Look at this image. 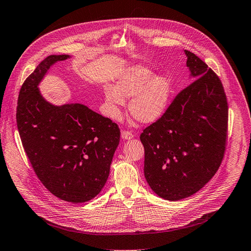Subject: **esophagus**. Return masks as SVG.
<instances>
[{
	"mask_svg": "<svg viewBox=\"0 0 251 251\" xmlns=\"http://www.w3.org/2000/svg\"><path fill=\"white\" fill-rule=\"evenodd\" d=\"M134 137H135V135L132 132H129V130H123L122 132V138L124 140H129Z\"/></svg>",
	"mask_w": 251,
	"mask_h": 251,
	"instance_id": "1",
	"label": "esophagus"
}]
</instances>
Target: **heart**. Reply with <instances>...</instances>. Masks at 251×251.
I'll use <instances>...</instances> for the list:
<instances>
[{
  "label": "heart",
  "mask_w": 251,
  "mask_h": 251,
  "mask_svg": "<svg viewBox=\"0 0 251 251\" xmlns=\"http://www.w3.org/2000/svg\"><path fill=\"white\" fill-rule=\"evenodd\" d=\"M172 95V80L166 75H155L154 71L142 65H133L123 71L115 87L105 88V99L109 114L118 115V106L131 98L128 112L142 124H152L163 115Z\"/></svg>",
  "instance_id": "b5f03b06"
}]
</instances>
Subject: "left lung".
<instances>
[{"mask_svg": "<svg viewBox=\"0 0 251 251\" xmlns=\"http://www.w3.org/2000/svg\"><path fill=\"white\" fill-rule=\"evenodd\" d=\"M193 80L140 136L144 175L159 197L176 201L196 193L220 168L228 132V102L220 77L185 51Z\"/></svg>", "mask_w": 251, "mask_h": 251, "instance_id": "1", "label": "left lung"}]
</instances>
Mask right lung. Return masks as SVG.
Listing matches in <instances>:
<instances>
[{"label":"right lung","instance_id":"obj_1","mask_svg":"<svg viewBox=\"0 0 251 251\" xmlns=\"http://www.w3.org/2000/svg\"><path fill=\"white\" fill-rule=\"evenodd\" d=\"M50 55L20 89L16 121L23 148L42 184L56 197L81 203L97 196L110 172L121 130L110 118L75 103L55 106L38 88L54 63Z\"/></svg>","mask_w":251,"mask_h":251}]
</instances>
